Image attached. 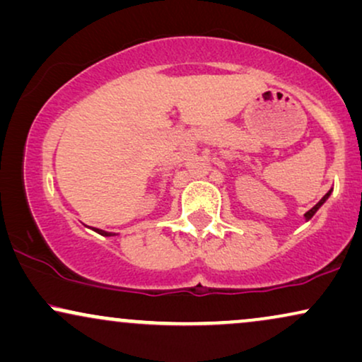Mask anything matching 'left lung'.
Segmentation results:
<instances>
[{"label": "left lung", "mask_w": 362, "mask_h": 362, "mask_svg": "<svg viewBox=\"0 0 362 362\" xmlns=\"http://www.w3.org/2000/svg\"><path fill=\"white\" fill-rule=\"evenodd\" d=\"M331 192H332V189H331V190H329V192H327V194H326V195H324V197H322V199H321V200H319V202H317V204H315V205H314V207L309 210V212H305V214H304V218H305V221H310V218H313V217H314V214H315V212H317V210H319V209H321V205H322L324 202H326V200L329 199V195H331Z\"/></svg>", "instance_id": "1"}]
</instances>
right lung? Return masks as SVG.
<instances>
[{"instance_id": "right-lung-1", "label": "right lung", "mask_w": 362, "mask_h": 362, "mask_svg": "<svg viewBox=\"0 0 362 362\" xmlns=\"http://www.w3.org/2000/svg\"><path fill=\"white\" fill-rule=\"evenodd\" d=\"M91 230H95L97 232V234H100V235H105V237H112V235H117V234H112V232H105V230H102V228H95V227H90Z\"/></svg>"}]
</instances>
